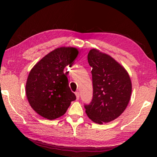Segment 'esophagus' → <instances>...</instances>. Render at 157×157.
<instances>
[{"label":"esophagus","mask_w":157,"mask_h":157,"mask_svg":"<svg viewBox=\"0 0 157 157\" xmlns=\"http://www.w3.org/2000/svg\"><path fill=\"white\" fill-rule=\"evenodd\" d=\"M75 95H76L77 100H79V92H75Z\"/></svg>","instance_id":"esophagus-1"}]
</instances>
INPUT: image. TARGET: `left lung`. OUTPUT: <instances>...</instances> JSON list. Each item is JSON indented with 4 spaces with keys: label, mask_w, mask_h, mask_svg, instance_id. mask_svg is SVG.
Wrapping results in <instances>:
<instances>
[{
    "label": "left lung",
    "mask_w": 157,
    "mask_h": 157,
    "mask_svg": "<svg viewBox=\"0 0 157 157\" xmlns=\"http://www.w3.org/2000/svg\"><path fill=\"white\" fill-rule=\"evenodd\" d=\"M88 62L92 67L93 99L85 105L86 115L95 123L115 120L125 109L132 94V82L123 66L98 49H91Z\"/></svg>",
    "instance_id": "1"
}]
</instances>
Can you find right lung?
I'll return each mask as SVG.
<instances>
[{
	"instance_id": "right-lung-1",
	"label": "right lung",
	"mask_w": 157,
	"mask_h": 157,
	"mask_svg": "<svg viewBox=\"0 0 157 157\" xmlns=\"http://www.w3.org/2000/svg\"><path fill=\"white\" fill-rule=\"evenodd\" d=\"M73 47H60L52 50L31 69L25 85L26 96L31 107L48 120L62 116L76 99L63 73L78 55Z\"/></svg>"
}]
</instances>
